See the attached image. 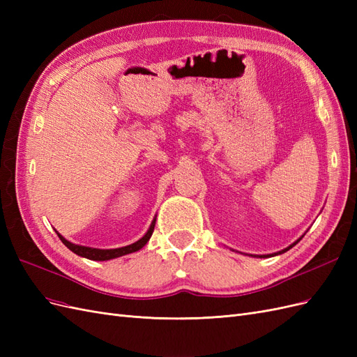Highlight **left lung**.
Here are the masks:
<instances>
[{
    "instance_id": "1",
    "label": "left lung",
    "mask_w": 357,
    "mask_h": 357,
    "mask_svg": "<svg viewBox=\"0 0 357 357\" xmlns=\"http://www.w3.org/2000/svg\"><path fill=\"white\" fill-rule=\"evenodd\" d=\"M302 236H304V235H302ZM302 236H301V238H298L294 244H290L289 247H286V248H283V250H280V252H277V253H273V255H269V256H275V255H282V253H284V252H287L289 250V248H291V247H294V245H296L301 240H302ZM255 257H268V255H261V256H255Z\"/></svg>"
}]
</instances>
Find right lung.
Returning a JSON list of instances; mask_svg holds the SVG:
<instances>
[{
	"mask_svg": "<svg viewBox=\"0 0 357 357\" xmlns=\"http://www.w3.org/2000/svg\"><path fill=\"white\" fill-rule=\"evenodd\" d=\"M155 223H156V219L152 220V223H150V228L138 241L129 244V245H125V247H119V248H95V247L79 245V244H74V243L63 238V236L58 231H56V234L61 238V241L66 244L73 253L79 255L82 257H86V259H91V261H110V259H116V257H121V256H125L129 253H134V252H138L139 248H143L153 234Z\"/></svg>",
	"mask_w": 357,
	"mask_h": 357,
	"instance_id": "add662e5",
	"label": "right lung"
}]
</instances>
